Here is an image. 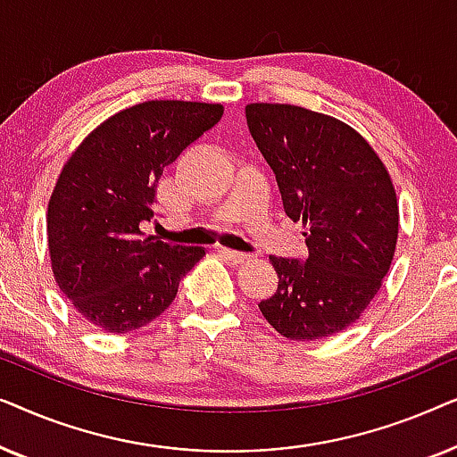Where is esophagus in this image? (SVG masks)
Returning a JSON list of instances; mask_svg holds the SVG:
<instances>
[{
	"instance_id": "obj_1",
	"label": "esophagus",
	"mask_w": 457,
	"mask_h": 457,
	"mask_svg": "<svg viewBox=\"0 0 457 457\" xmlns=\"http://www.w3.org/2000/svg\"><path fill=\"white\" fill-rule=\"evenodd\" d=\"M220 252V255H224V258L233 262V264H241V262H245L249 255L247 253H241V252H233V249H227V247H220L218 249Z\"/></svg>"
}]
</instances>
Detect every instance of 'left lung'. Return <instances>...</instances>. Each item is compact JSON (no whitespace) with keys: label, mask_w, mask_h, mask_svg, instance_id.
Segmentation results:
<instances>
[{"label":"left lung","mask_w":457,"mask_h":457,"mask_svg":"<svg viewBox=\"0 0 457 457\" xmlns=\"http://www.w3.org/2000/svg\"><path fill=\"white\" fill-rule=\"evenodd\" d=\"M245 118L285 214L308 227V258H270L278 287L258 303L262 314L293 341L339 333L377 295L395 253L399 208L389 172L337 118L289 104H249Z\"/></svg>","instance_id":"obj_1"}]
</instances>
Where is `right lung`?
<instances>
[{
  "mask_svg": "<svg viewBox=\"0 0 457 457\" xmlns=\"http://www.w3.org/2000/svg\"><path fill=\"white\" fill-rule=\"evenodd\" d=\"M222 105L145 102L108 118L62 170L47 210L54 277L79 314L129 333L155 320L204 247L143 237L162 170L220 120Z\"/></svg>",
  "mask_w": 457,
  "mask_h": 457,
  "instance_id": "right-lung-1",
  "label": "right lung"
}]
</instances>
